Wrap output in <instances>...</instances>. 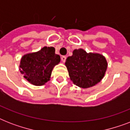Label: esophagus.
<instances>
[{"mask_svg": "<svg viewBox=\"0 0 130 130\" xmlns=\"http://www.w3.org/2000/svg\"><path fill=\"white\" fill-rule=\"evenodd\" d=\"M66 58H67V57H65V56H63V57H61V60H62V61H63V63H65V62Z\"/></svg>", "mask_w": 130, "mask_h": 130, "instance_id": "1", "label": "esophagus"}]
</instances>
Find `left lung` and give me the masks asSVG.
<instances>
[{
  "label": "left lung",
  "instance_id": "obj_1",
  "mask_svg": "<svg viewBox=\"0 0 130 130\" xmlns=\"http://www.w3.org/2000/svg\"><path fill=\"white\" fill-rule=\"evenodd\" d=\"M71 80L77 86L88 88L96 85L103 78L107 68L105 57L97 53H87L82 48L75 49L73 55L66 59Z\"/></svg>",
  "mask_w": 130,
  "mask_h": 130
}]
</instances>
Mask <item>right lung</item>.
I'll list each match as a JSON object with an SVG mask.
<instances>
[{
  "label": "right lung",
  "instance_id": "right-lung-1",
  "mask_svg": "<svg viewBox=\"0 0 130 130\" xmlns=\"http://www.w3.org/2000/svg\"><path fill=\"white\" fill-rule=\"evenodd\" d=\"M60 61L61 57L55 54L54 47L44 46L36 53L23 56L19 70L29 83L42 86L50 80L53 67Z\"/></svg>",
  "mask_w": 130,
  "mask_h": 130
}]
</instances>
